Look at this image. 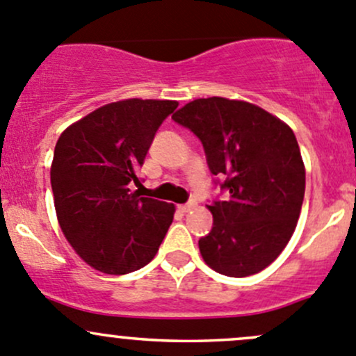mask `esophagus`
<instances>
[{"label":"esophagus","mask_w":356,"mask_h":356,"mask_svg":"<svg viewBox=\"0 0 356 356\" xmlns=\"http://www.w3.org/2000/svg\"><path fill=\"white\" fill-rule=\"evenodd\" d=\"M195 206H197L195 202H188V204H181V206H178V209L181 211V213H188V211H192Z\"/></svg>","instance_id":"1"}]
</instances>
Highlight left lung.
Instances as JSON below:
<instances>
[{
	"instance_id": "left-lung-1",
	"label": "left lung",
	"mask_w": 356,
	"mask_h": 356,
	"mask_svg": "<svg viewBox=\"0 0 356 356\" xmlns=\"http://www.w3.org/2000/svg\"><path fill=\"white\" fill-rule=\"evenodd\" d=\"M199 136L211 173L225 177L228 200L207 209L213 228L199 241L202 259L227 277L272 265L296 230L305 197V164L293 129L244 100L197 98L173 114Z\"/></svg>"
}]
</instances>
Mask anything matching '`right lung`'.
I'll return each instance as SVG.
<instances>
[{"mask_svg": "<svg viewBox=\"0 0 356 356\" xmlns=\"http://www.w3.org/2000/svg\"><path fill=\"white\" fill-rule=\"evenodd\" d=\"M175 100L126 98L63 129L50 178L63 235L79 258L107 275L145 266L173 223L175 204L142 197L138 170Z\"/></svg>", "mask_w": 356, "mask_h": 356, "instance_id": "right-lung-1", "label": "right lung"}]
</instances>
